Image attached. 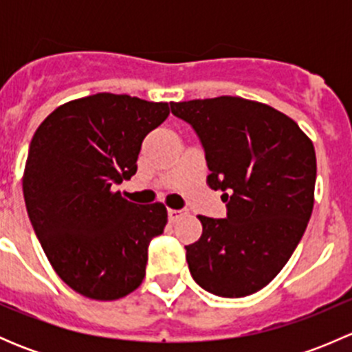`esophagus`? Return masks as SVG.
Wrapping results in <instances>:
<instances>
[{
	"mask_svg": "<svg viewBox=\"0 0 352 352\" xmlns=\"http://www.w3.org/2000/svg\"><path fill=\"white\" fill-rule=\"evenodd\" d=\"M184 214H186V212H184L182 209H168V221L175 223L177 219L182 218Z\"/></svg>",
	"mask_w": 352,
	"mask_h": 352,
	"instance_id": "esophagus-1",
	"label": "esophagus"
}]
</instances>
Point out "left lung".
I'll use <instances>...</instances> for the list:
<instances>
[{
  "instance_id": "8db88e82",
  "label": "left lung",
  "mask_w": 352,
  "mask_h": 352,
  "mask_svg": "<svg viewBox=\"0 0 352 352\" xmlns=\"http://www.w3.org/2000/svg\"><path fill=\"white\" fill-rule=\"evenodd\" d=\"M196 131L208 186L221 190L226 218L199 216L202 235L187 245L194 281L223 298L257 293L279 274L314 209V143L279 110L240 97L172 102Z\"/></svg>"
}]
</instances>
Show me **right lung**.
I'll list each match as a JSON object with an SVG mask.
<instances>
[{
  "mask_svg": "<svg viewBox=\"0 0 352 352\" xmlns=\"http://www.w3.org/2000/svg\"><path fill=\"white\" fill-rule=\"evenodd\" d=\"M168 113L165 102L97 94L56 109L32 138L28 218L59 278L83 296L119 300L143 283L166 208L134 204L116 186L136 173L143 140Z\"/></svg>",
  "mask_w": 352,
  "mask_h": 352,
  "instance_id": "right-lung-1",
  "label": "right lung"
}]
</instances>
